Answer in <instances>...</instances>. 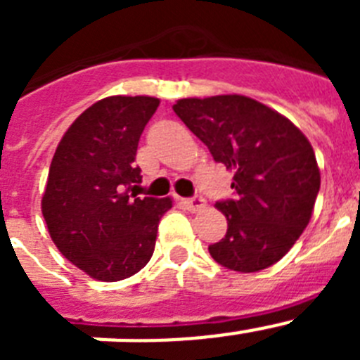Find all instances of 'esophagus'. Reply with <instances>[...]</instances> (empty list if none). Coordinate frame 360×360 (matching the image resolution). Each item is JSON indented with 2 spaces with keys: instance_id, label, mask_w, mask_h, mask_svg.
I'll return each instance as SVG.
<instances>
[{
  "instance_id": "34e87169",
  "label": "esophagus",
  "mask_w": 360,
  "mask_h": 360,
  "mask_svg": "<svg viewBox=\"0 0 360 360\" xmlns=\"http://www.w3.org/2000/svg\"><path fill=\"white\" fill-rule=\"evenodd\" d=\"M182 205L186 209H189V211L196 212V211H200V209L205 207V200H203L200 195H196V196H193V198H184Z\"/></svg>"
}]
</instances>
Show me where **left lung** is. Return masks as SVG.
Masks as SVG:
<instances>
[{
  "mask_svg": "<svg viewBox=\"0 0 360 360\" xmlns=\"http://www.w3.org/2000/svg\"><path fill=\"white\" fill-rule=\"evenodd\" d=\"M173 110L212 158L234 171L236 198L216 203L227 234L209 245L212 259L236 272L278 263L307 229L321 187L307 136L245 95L180 98Z\"/></svg>",
  "mask_w": 360,
  "mask_h": 360,
  "instance_id": "1",
  "label": "left lung"
}]
</instances>
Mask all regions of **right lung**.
Masks as SVG:
<instances>
[{
    "label": "right lung",
    "instance_id": "right-lung-1",
    "mask_svg": "<svg viewBox=\"0 0 360 360\" xmlns=\"http://www.w3.org/2000/svg\"><path fill=\"white\" fill-rule=\"evenodd\" d=\"M155 97H106L68 128L56 149L44 189L43 216L63 256L98 281H120L151 259L158 221L171 198H139L135 164Z\"/></svg>",
    "mask_w": 360,
    "mask_h": 360
}]
</instances>
